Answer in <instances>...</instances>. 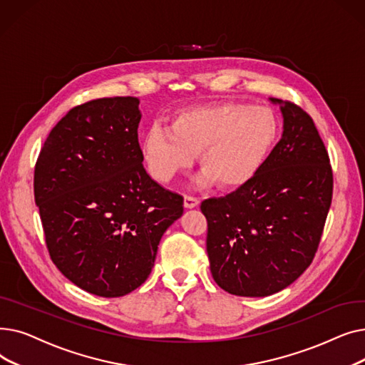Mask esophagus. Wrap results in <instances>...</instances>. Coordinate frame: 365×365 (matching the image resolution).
I'll use <instances>...</instances> for the list:
<instances>
[{
	"mask_svg": "<svg viewBox=\"0 0 365 365\" xmlns=\"http://www.w3.org/2000/svg\"><path fill=\"white\" fill-rule=\"evenodd\" d=\"M183 204H185V207H186V208H195V207H198L200 201H198V198H195V197H190V195H185Z\"/></svg>",
	"mask_w": 365,
	"mask_h": 365,
	"instance_id": "34e87169",
	"label": "esophagus"
}]
</instances>
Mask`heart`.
Here are the masks:
<instances>
[{
	"mask_svg": "<svg viewBox=\"0 0 365 365\" xmlns=\"http://www.w3.org/2000/svg\"><path fill=\"white\" fill-rule=\"evenodd\" d=\"M277 134L278 121L271 109L220 102L176 112L168 128L150 127L140 149L150 176L161 183L190 168L200 153L201 182L215 180L232 189L256 175Z\"/></svg>",
	"mask_w": 365,
	"mask_h": 365,
	"instance_id": "obj_1",
	"label": "heart"
}]
</instances>
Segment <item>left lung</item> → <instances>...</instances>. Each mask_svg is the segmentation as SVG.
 I'll return each mask as SVG.
<instances>
[{
    "label": "left lung",
    "mask_w": 365,
    "mask_h": 365,
    "mask_svg": "<svg viewBox=\"0 0 365 365\" xmlns=\"http://www.w3.org/2000/svg\"><path fill=\"white\" fill-rule=\"evenodd\" d=\"M278 103L281 140L234 192L201 202L210 271L225 292L264 297L284 290L312 263L333 197V171L312 118Z\"/></svg>",
    "instance_id": "obj_1"
}]
</instances>
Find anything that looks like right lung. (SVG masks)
Listing matches in <instances>:
<instances>
[{
    "label": "right lung",
    "mask_w": 365,
    "mask_h": 365,
    "mask_svg": "<svg viewBox=\"0 0 365 365\" xmlns=\"http://www.w3.org/2000/svg\"><path fill=\"white\" fill-rule=\"evenodd\" d=\"M138 98L72 108L35 164L34 195L53 263L80 289L121 297L149 277L183 197L152 180L138 139Z\"/></svg>",
    "instance_id": "add662e5"
}]
</instances>
